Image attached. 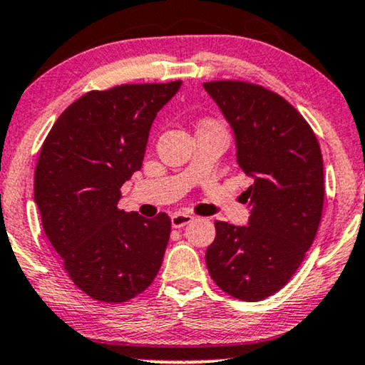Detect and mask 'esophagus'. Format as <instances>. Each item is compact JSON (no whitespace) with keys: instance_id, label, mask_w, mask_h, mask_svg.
<instances>
[{"instance_id":"esophagus-1","label":"esophagus","mask_w":365,"mask_h":365,"mask_svg":"<svg viewBox=\"0 0 365 365\" xmlns=\"http://www.w3.org/2000/svg\"><path fill=\"white\" fill-rule=\"evenodd\" d=\"M193 220H195V217L190 215V213L175 212L172 215V227L173 228H182V227H185L187 223H190Z\"/></svg>"}]
</instances>
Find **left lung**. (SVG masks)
Here are the masks:
<instances>
[{
	"label": "left lung",
	"instance_id": "obj_1",
	"mask_svg": "<svg viewBox=\"0 0 365 365\" xmlns=\"http://www.w3.org/2000/svg\"><path fill=\"white\" fill-rule=\"evenodd\" d=\"M203 86L235 132L237 162L254 178L245 192L249 225L215 222L208 274L225 294L257 302L292 279L317 235L322 152L307 120L275 91L242 80Z\"/></svg>",
	"mask_w": 365,
	"mask_h": 365
}]
</instances>
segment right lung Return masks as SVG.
I'll return each mask as SVG.
<instances>
[{"instance_id":"add662e5","label":"right lung","mask_w":365,"mask_h":365,"mask_svg":"<svg viewBox=\"0 0 365 365\" xmlns=\"http://www.w3.org/2000/svg\"><path fill=\"white\" fill-rule=\"evenodd\" d=\"M182 81L91 90L68 106L43 142L35 202L43 230L78 289L106 304L147 290L162 267L172 220L118 208L142 168L148 132Z\"/></svg>"}]
</instances>
